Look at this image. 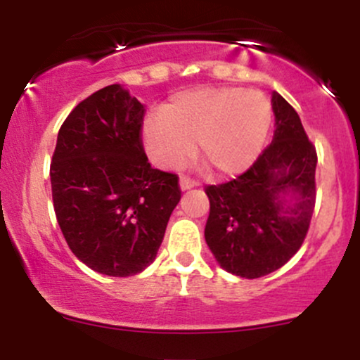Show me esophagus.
<instances>
[{
	"label": "esophagus",
	"mask_w": 360,
	"mask_h": 360,
	"mask_svg": "<svg viewBox=\"0 0 360 360\" xmlns=\"http://www.w3.org/2000/svg\"><path fill=\"white\" fill-rule=\"evenodd\" d=\"M194 186H196V183L189 179V177H181V179H179V188H181V191H188V189L194 188Z\"/></svg>",
	"instance_id": "1"
}]
</instances>
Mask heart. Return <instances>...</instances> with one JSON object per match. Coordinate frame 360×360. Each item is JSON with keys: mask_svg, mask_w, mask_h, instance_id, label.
Here are the masks:
<instances>
[{"mask_svg": "<svg viewBox=\"0 0 360 360\" xmlns=\"http://www.w3.org/2000/svg\"><path fill=\"white\" fill-rule=\"evenodd\" d=\"M271 103L259 91L196 88L176 94L142 127V143L155 166L174 169L198 150L220 176L247 171L266 146Z\"/></svg>", "mask_w": 360, "mask_h": 360, "instance_id": "heart-1", "label": "heart"}]
</instances>
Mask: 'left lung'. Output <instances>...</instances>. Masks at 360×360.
Listing matches in <instances>:
<instances>
[{
	"label": "left lung",
	"instance_id": "8db88e82",
	"mask_svg": "<svg viewBox=\"0 0 360 360\" xmlns=\"http://www.w3.org/2000/svg\"><path fill=\"white\" fill-rule=\"evenodd\" d=\"M271 105V146L237 179L206 188L205 240L221 269L245 279L278 271L300 250L315 208V147L276 91Z\"/></svg>",
	"mask_w": 360,
	"mask_h": 360
}]
</instances>
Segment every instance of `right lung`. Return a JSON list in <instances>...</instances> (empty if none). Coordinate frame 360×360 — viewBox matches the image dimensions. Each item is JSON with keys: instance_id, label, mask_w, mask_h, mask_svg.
I'll use <instances>...</instances> for the list:
<instances>
[{"instance_id": "obj_1", "label": "right lung", "mask_w": 360, "mask_h": 360, "mask_svg": "<svg viewBox=\"0 0 360 360\" xmlns=\"http://www.w3.org/2000/svg\"><path fill=\"white\" fill-rule=\"evenodd\" d=\"M143 113L122 84L96 91L62 123L51 164L53 210L69 249L113 278L154 262L181 200L177 176L152 167L143 152Z\"/></svg>"}]
</instances>
